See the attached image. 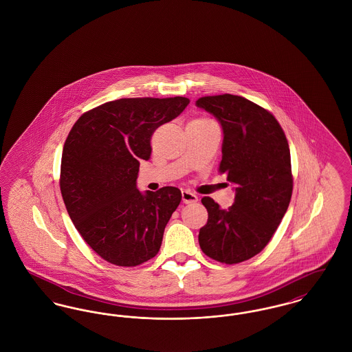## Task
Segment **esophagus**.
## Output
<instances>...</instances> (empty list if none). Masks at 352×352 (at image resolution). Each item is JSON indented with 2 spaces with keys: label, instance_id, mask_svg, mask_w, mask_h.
<instances>
[{
  "label": "esophagus",
  "instance_id": "esophagus-1",
  "mask_svg": "<svg viewBox=\"0 0 352 352\" xmlns=\"http://www.w3.org/2000/svg\"><path fill=\"white\" fill-rule=\"evenodd\" d=\"M182 197H183V201L185 204L197 203L199 201V197L193 192H190V190H183L182 192Z\"/></svg>",
  "mask_w": 352,
  "mask_h": 352
}]
</instances>
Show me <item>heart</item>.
Listing matches in <instances>:
<instances>
[{
  "instance_id": "1",
  "label": "heart",
  "mask_w": 352,
  "mask_h": 352,
  "mask_svg": "<svg viewBox=\"0 0 352 352\" xmlns=\"http://www.w3.org/2000/svg\"><path fill=\"white\" fill-rule=\"evenodd\" d=\"M192 122H197V123H203V124H208V123H213L212 120H209V119H205V118H200V119H195V120H192Z\"/></svg>"
}]
</instances>
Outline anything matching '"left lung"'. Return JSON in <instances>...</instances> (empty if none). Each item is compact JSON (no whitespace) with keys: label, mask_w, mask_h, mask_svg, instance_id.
I'll list each match as a JSON object with an SVG mask.
<instances>
[{"label":"left lung","mask_w":352,"mask_h":352,"mask_svg":"<svg viewBox=\"0 0 352 352\" xmlns=\"http://www.w3.org/2000/svg\"><path fill=\"white\" fill-rule=\"evenodd\" d=\"M196 106L220 122L219 169L236 185L234 204L228 209L210 197L201 199L208 222L199 233L200 248L221 263H239L269 243L289 208L293 193L289 143L273 113L242 96H203Z\"/></svg>","instance_id":"left-lung-1"}]
</instances>
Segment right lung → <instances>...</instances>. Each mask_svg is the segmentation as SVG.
Listing matches in <instances>:
<instances>
[{
	"label": "right lung",
	"mask_w": 352,
	"mask_h": 352,
	"mask_svg": "<svg viewBox=\"0 0 352 352\" xmlns=\"http://www.w3.org/2000/svg\"><path fill=\"white\" fill-rule=\"evenodd\" d=\"M189 99L123 98L85 112L65 142L60 193L67 213L94 252L118 266L153 258L182 201L176 186L139 192L152 133L184 111Z\"/></svg>",
	"instance_id": "add662e5"
}]
</instances>
